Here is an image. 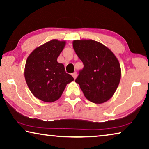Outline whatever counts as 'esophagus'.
I'll return each mask as SVG.
<instances>
[{"mask_svg":"<svg viewBox=\"0 0 149 149\" xmlns=\"http://www.w3.org/2000/svg\"><path fill=\"white\" fill-rule=\"evenodd\" d=\"M72 75V76H73V77H74V79H75L77 77V73L76 72H74Z\"/></svg>","mask_w":149,"mask_h":149,"instance_id":"esophagus-1","label":"esophagus"}]
</instances>
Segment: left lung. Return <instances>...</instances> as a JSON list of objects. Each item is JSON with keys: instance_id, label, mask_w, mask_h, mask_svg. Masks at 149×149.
Listing matches in <instances>:
<instances>
[{"instance_id": "left-lung-1", "label": "left lung", "mask_w": 149, "mask_h": 149, "mask_svg": "<svg viewBox=\"0 0 149 149\" xmlns=\"http://www.w3.org/2000/svg\"><path fill=\"white\" fill-rule=\"evenodd\" d=\"M73 48L84 63L75 82L89 101L97 104L106 102L115 93L121 79L116 56L107 47L93 40H76Z\"/></svg>"}]
</instances>
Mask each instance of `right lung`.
<instances>
[{"mask_svg": "<svg viewBox=\"0 0 149 149\" xmlns=\"http://www.w3.org/2000/svg\"><path fill=\"white\" fill-rule=\"evenodd\" d=\"M65 45V41L52 40L38 47L28 56L26 62V81L36 98L44 102L58 100L66 85L74 77L65 72L63 63L57 59Z\"/></svg>", "mask_w": 149, "mask_h": 149, "instance_id": "right-lung-1", "label": "right lung"}]
</instances>
